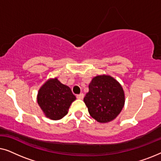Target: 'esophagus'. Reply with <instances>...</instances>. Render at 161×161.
Wrapping results in <instances>:
<instances>
[{
  "instance_id": "esophagus-1",
  "label": "esophagus",
  "mask_w": 161,
  "mask_h": 161,
  "mask_svg": "<svg viewBox=\"0 0 161 161\" xmlns=\"http://www.w3.org/2000/svg\"><path fill=\"white\" fill-rule=\"evenodd\" d=\"M76 97H77V98L79 99V100H83V98L84 97V94H78V95H77Z\"/></svg>"
}]
</instances>
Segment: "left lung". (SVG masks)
<instances>
[{"mask_svg":"<svg viewBox=\"0 0 161 161\" xmlns=\"http://www.w3.org/2000/svg\"><path fill=\"white\" fill-rule=\"evenodd\" d=\"M90 116L100 123L116 119L125 105V92L122 85L108 75L94 77L83 99Z\"/></svg>","mask_w":161,"mask_h":161,"instance_id":"obj_1","label":"left lung"}]
</instances>
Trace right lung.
I'll list each match as a JSON object with an SVG mask.
<instances>
[{
  "label": "right lung",
  "instance_id": "obj_1",
  "mask_svg": "<svg viewBox=\"0 0 161 161\" xmlns=\"http://www.w3.org/2000/svg\"><path fill=\"white\" fill-rule=\"evenodd\" d=\"M76 100L71 89L58 78H50L39 89L37 103L46 117L52 120L62 119Z\"/></svg>",
  "mask_w": 161,
  "mask_h": 161
}]
</instances>
